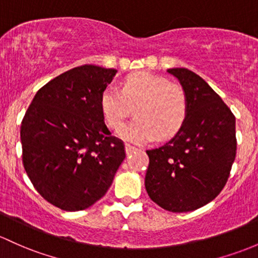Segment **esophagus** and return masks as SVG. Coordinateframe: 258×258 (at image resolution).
I'll return each instance as SVG.
<instances>
[{
  "mask_svg": "<svg viewBox=\"0 0 258 258\" xmlns=\"http://www.w3.org/2000/svg\"><path fill=\"white\" fill-rule=\"evenodd\" d=\"M137 150H138V149L134 148V146H132V145H130V144H126V145H125V152H126V154H128V155L133 154V152L137 151Z\"/></svg>",
  "mask_w": 258,
  "mask_h": 258,
  "instance_id": "34e87169",
  "label": "esophagus"
}]
</instances>
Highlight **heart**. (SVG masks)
Segmentation results:
<instances>
[{
  "instance_id": "obj_1",
  "label": "heart",
  "mask_w": 258,
  "mask_h": 258,
  "mask_svg": "<svg viewBox=\"0 0 258 258\" xmlns=\"http://www.w3.org/2000/svg\"><path fill=\"white\" fill-rule=\"evenodd\" d=\"M101 108L110 128H118L135 108L137 119L118 130L121 139L135 144L159 137L170 138L178 132L187 113L183 88L162 76L149 73L130 75L121 91L108 87L101 97Z\"/></svg>"
}]
</instances>
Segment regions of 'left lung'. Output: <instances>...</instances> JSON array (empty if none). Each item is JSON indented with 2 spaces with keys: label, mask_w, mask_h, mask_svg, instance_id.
<instances>
[{
  "label": "left lung",
  "mask_w": 258,
  "mask_h": 258,
  "mask_svg": "<svg viewBox=\"0 0 258 258\" xmlns=\"http://www.w3.org/2000/svg\"><path fill=\"white\" fill-rule=\"evenodd\" d=\"M182 85L187 113L177 134L146 151L145 188L151 201L173 213L192 212L217 197L236 156L235 115L201 76L168 69Z\"/></svg>",
  "instance_id": "left-lung-1"
}]
</instances>
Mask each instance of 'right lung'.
Masks as SVG:
<instances>
[{
  "label": "right lung",
  "mask_w": 258,
  "mask_h": 258,
  "mask_svg": "<svg viewBox=\"0 0 258 258\" xmlns=\"http://www.w3.org/2000/svg\"><path fill=\"white\" fill-rule=\"evenodd\" d=\"M115 74L96 65L71 69L38 91L22 120L24 170L39 195L66 212L99 201L125 159L101 108Z\"/></svg>",
  "instance_id": "obj_1"
}]
</instances>
